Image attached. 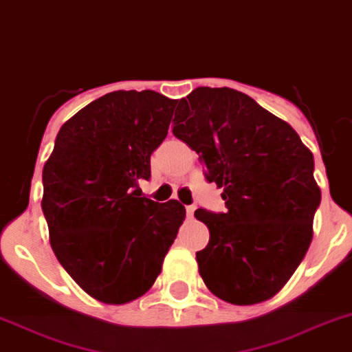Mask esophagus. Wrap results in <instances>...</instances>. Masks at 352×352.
Wrapping results in <instances>:
<instances>
[{"label":"esophagus","instance_id":"34e87169","mask_svg":"<svg viewBox=\"0 0 352 352\" xmlns=\"http://www.w3.org/2000/svg\"><path fill=\"white\" fill-rule=\"evenodd\" d=\"M185 210H187L188 217H192V215H194V210H196V208H194V206H192V205H188V206H185Z\"/></svg>","mask_w":352,"mask_h":352}]
</instances>
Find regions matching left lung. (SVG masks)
I'll list each match as a JSON object with an SVG mask.
<instances>
[{"instance_id": "8db88e82", "label": "left lung", "mask_w": 352, "mask_h": 352, "mask_svg": "<svg viewBox=\"0 0 352 352\" xmlns=\"http://www.w3.org/2000/svg\"><path fill=\"white\" fill-rule=\"evenodd\" d=\"M174 137L222 187L224 212L196 210L210 230L197 251L199 274L231 305H256L278 294L302 262L314 236L320 188L314 155L288 122L239 90L197 87L174 113Z\"/></svg>"}]
</instances>
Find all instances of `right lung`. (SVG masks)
Instances as JSON below:
<instances>
[{
    "label": "right lung",
    "mask_w": 352,
    "mask_h": 352,
    "mask_svg": "<svg viewBox=\"0 0 352 352\" xmlns=\"http://www.w3.org/2000/svg\"><path fill=\"white\" fill-rule=\"evenodd\" d=\"M176 101L117 90L71 117L42 170V212L60 265L89 296L124 305L160 274L185 208L140 197Z\"/></svg>",
    "instance_id": "add662e5"
}]
</instances>
